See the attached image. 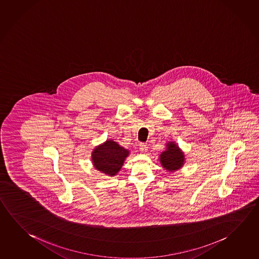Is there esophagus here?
<instances>
[{"label":"esophagus","mask_w":259,"mask_h":259,"mask_svg":"<svg viewBox=\"0 0 259 259\" xmlns=\"http://www.w3.org/2000/svg\"><path fill=\"white\" fill-rule=\"evenodd\" d=\"M140 150L141 152H143V153H145V152H147V150H148V147H147V145H145V144H140Z\"/></svg>","instance_id":"obj_1"}]
</instances>
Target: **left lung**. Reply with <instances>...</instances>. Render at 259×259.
Listing matches in <instances>:
<instances>
[{"mask_svg": "<svg viewBox=\"0 0 259 259\" xmlns=\"http://www.w3.org/2000/svg\"><path fill=\"white\" fill-rule=\"evenodd\" d=\"M165 145L166 149L159 155L162 167L168 172H175L181 169L186 162L185 153L176 142H168Z\"/></svg>", "mask_w": 259, "mask_h": 259, "instance_id": "left-lung-1", "label": "left lung"}]
</instances>
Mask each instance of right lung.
<instances>
[{
    "label": "right lung",
    "instance_id": "add662e5",
    "mask_svg": "<svg viewBox=\"0 0 259 259\" xmlns=\"http://www.w3.org/2000/svg\"><path fill=\"white\" fill-rule=\"evenodd\" d=\"M130 151L113 139L97 145L92 152V163L97 171L114 177L121 170Z\"/></svg>",
    "mask_w": 259,
    "mask_h": 259
}]
</instances>
